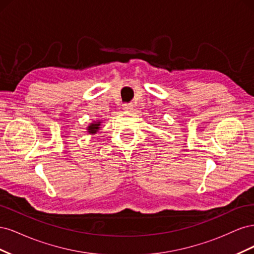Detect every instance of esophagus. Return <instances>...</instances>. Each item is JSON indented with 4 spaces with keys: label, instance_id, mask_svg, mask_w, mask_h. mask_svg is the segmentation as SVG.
I'll list each match as a JSON object with an SVG mask.
<instances>
[{
    "label": "esophagus",
    "instance_id": "esophagus-1",
    "mask_svg": "<svg viewBox=\"0 0 254 254\" xmlns=\"http://www.w3.org/2000/svg\"><path fill=\"white\" fill-rule=\"evenodd\" d=\"M123 109L128 112H131L133 110V105L132 104H124L123 105Z\"/></svg>",
    "mask_w": 254,
    "mask_h": 254
}]
</instances>
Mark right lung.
<instances>
[{
	"label": "right lung",
	"instance_id": "right-lung-1",
	"mask_svg": "<svg viewBox=\"0 0 254 254\" xmlns=\"http://www.w3.org/2000/svg\"><path fill=\"white\" fill-rule=\"evenodd\" d=\"M99 126H101V122L95 123V124H92L91 126H89V132L90 133H95L97 132V130L99 129Z\"/></svg>",
	"mask_w": 254,
	"mask_h": 254
}]
</instances>
